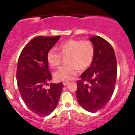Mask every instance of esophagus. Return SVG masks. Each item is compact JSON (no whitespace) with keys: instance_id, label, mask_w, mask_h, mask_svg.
Listing matches in <instances>:
<instances>
[{"instance_id":"1","label":"esophagus","mask_w":135,"mask_h":135,"mask_svg":"<svg viewBox=\"0 0 135 135\" xmlns=\"http://www.w3.org/2000/svg\"><path fill=\"white\" fill-rule=\"evenodd\" d=\"M68 83H69V82H67V81H65V82L63 83V85H64V86H66Z\"/></svg>"}]
</instances>
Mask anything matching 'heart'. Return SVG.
<instances>
[{"instance_id":"obj_1","label":"heart","mask_w":135,"mask_h":135,"mask_svg":"<svg viewBox=\"0 0 135 135\" xmlns=\"http://www.w3.org/2000/svg\"><path fill=\"white\" fill-rule=\"evenodd\" d=\"M57 53L54 49H50L47 54V60L50 66L56 68L60 65L62 56H66L65 63L54 73L56 79L69 81L75 78L81 70L90 66L94 57V45L90 41L70 39L63 41L57 46Z\"/></svg>"}]
</instances>
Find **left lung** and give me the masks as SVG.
<instances>
[{
	"label": "left lung",
	"mask_w": 135,
	"mask_h": 135,
	"mask_svg": "<svg viewBox=\"0 0 135 135\" xmlns=\"http://www.w3.org/2000/svg\"><path fill=\"white\" fill-rule=\"evenodd\" d=\"M95 53L91 65L77 81L76 97L84 109L95 113L104 107L113 95L117 65L112 46L101 37L91 36Z\"/></svg>",
	"instance_id": "1"
}]
</instances>
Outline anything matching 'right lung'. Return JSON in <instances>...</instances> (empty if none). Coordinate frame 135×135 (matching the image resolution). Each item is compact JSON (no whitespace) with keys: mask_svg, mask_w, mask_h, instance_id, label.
<instances>
[{"mask_svg":"<svg viewBox=\"0 0 135 135\" xmlns=\"http://www.w3.org/2000/svg\"><path fill=\"white\" fill-rule=\"evenodd\" d=\"M60 38H33L25 46L18 61V88L28 108L40 117L47 116L54 110L63 88L62 83H51L48 90L44 88L52 80L47 54Z\"/></svg>","mask_w":135,"mask_h":135,"instance_id":"right-lung-1","label":"right lung"}]
</instances>
